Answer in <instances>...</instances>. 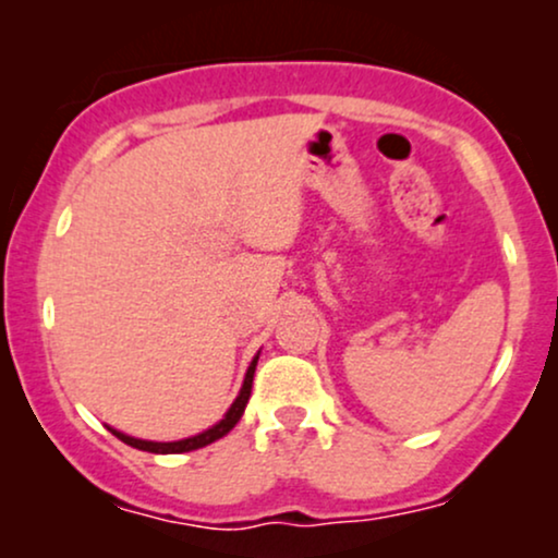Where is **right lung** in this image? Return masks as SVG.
Returning <instances> with one entry per match:
<instances>
[{
    "label": "right lung",
    "instance_id": "right-lung-1",
    "mask_svg": "<svg viewBox=\"0 0 558 558\" xmlns=\"http://www.w3.org/2000/svg\"><path fill=\"white\" fill-rule=\"evenodd\" d=\"M257 360H259V354L254 356L252 364H248L246 377H243L241 393L235 396L233 403H230L226 417L217 422V425L209 427V430H204V433H198V435H191V438H183V440H172V444H157V440H141V438H133V435H125V433L114 430V427H110V430H112V435H118V438L123 440V444L138 448V451H149V453H183V451H196V448H204V446L215 444L217 438H222V435H228L230 430H233L235 422L241 420L243 409H246V403H248V396H252V383H254V369H257Z\"/></svg>",
    "mask_w": 558,
    "mask_h": 558
}]
</instances>
